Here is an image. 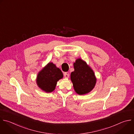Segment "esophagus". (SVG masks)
<instances>
[{"label":"esophagus","instance_id":"esophagus-1","mask_svg":"<svg viewBox=\"0 0 134 134\" xmlns=\"http://www.w3.org/2000/svg\"><path fill=\"white\" fill-rule=\"evenodd\" d=\"M64 76H65V78H68V77H69V72H65V73H64Z\"/></svg>","mask_w":134,"mask_h":134}]
</instances>
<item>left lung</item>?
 I'll use <instances>...</instances> for the list:
<instances>
[{
    "mask_svg": "<svg viewBox=\"0 0 134 134\" xmlns=\"http://www.w3.org/2000/svg\"><path fill=\"white\" fill-rule=\"evenodd\" d=\"M75 70L70 75L75 92L79 95L90 93L94 88L96 78L93 70L81 59L74 63Z\"/></svg>",
    "mask_w": 134,
    "mask_h": 134,
    "instance_id": "1",
    "label": "left lung"
}]
</instances>
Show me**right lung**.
I'll list each match as a JSON object with an SVG mask.
<instances>
[{
	"label": "right lung",
	"mask_w": 134,
	"mask_h": 134,
	"mask_svg": "<svg viewBox=\"0 0 134 134\" xmlns=\"http://www.w3.org/2000/svg\"><path fill=\"white\" fill-rule=\"evenodd\" d=\"M63 77L62 71L53 63H49L39 72L37 83L42 91L51 93L54 91L57 81Z\"/></svg>",
	"instance_id": "obj_1"
}]
</instances>
